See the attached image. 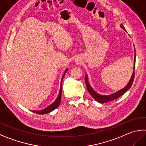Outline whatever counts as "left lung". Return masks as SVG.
Instances as JSON below:
<instances>
[{"mask_svg": "<svg viewBox=\"0 0 146 146\" xmlns=\"http://www.w3.org/2000/svg\"><path fill=\"white\" fill-rule=\"evenodd\" d=\"M121 27L124 29V31H126L125 29L123 27V25L121 24L120 25ZM135 57H136V54H135V57H134V67H133V72L132 73V75L131 76L130 80H129L128 84L126 85V86L124 87L123 89H122L121 90H119L117 92H115V93L110 94V95H101L98 93H97L96 92H95L93 89L92 88L91 86H90V84L89 83V80H88V77H87V75L85 76V81H86V84L87 86V90H88V92H89V94L91 95L92 98L96 101V102H99L100 103H107L111 102V101L114 100L115 99L118 98L119 97H120L121 95H123V94L125 93V92L128 91V90L132 86V84L134 80V76H135Z\"/></svg>", "mask_w": 146, "mask_h": 146, "instance_id": "8db88e82", "label": "left lung"}]
</instances>
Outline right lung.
I'll return each instance as SVG.
<instances>
[{"label": "right lung", "mask_w": 146, "mask_h": 146, "mask_svg": "<svg viewBox=\"0 0 146 146\" xmlns=\"http://www.w3.org/2000/svg\"><path fill=\"white\" fill-rule=\"evenodd\" d=\"M68 70V69H66L65 72L63 75L62 79H61V82H60V91H59V95H58V97L57 98L55 102L52 103L51 105H49L48 107H47L46 108H44V109L41 110H32L33 112L38 113V114H45V113H49L50 112H52L54 110H55V108H57L58 107H59L60 103V100H61V94H62V79L64 78V76L65 75V73L67 72V71Z\"/></svg>", "instance_id": "right-lung-1"}]
</instances>
